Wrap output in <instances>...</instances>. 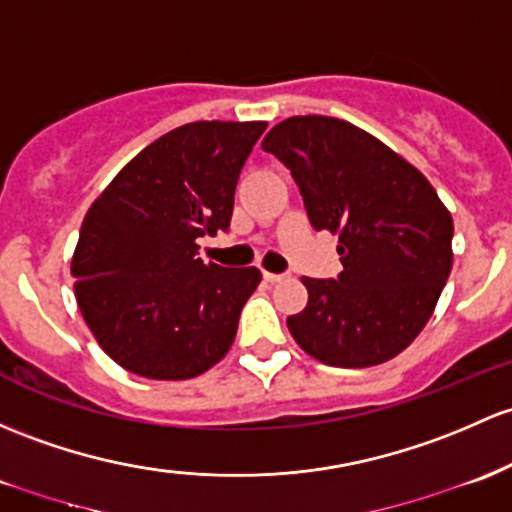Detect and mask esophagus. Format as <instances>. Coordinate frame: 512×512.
<instances>
[{
	"label": "esophagus",
	"mask_w": 512,
	"mask_h": 512,
	"mask_svg": "<svg viewBox=\"0 0 512 512\" xmlns=\"http://www.w3.org/2000/svg\"><path fill=\"white\" fill-rule=\"evenodd\" d=\"M262 277H265V282H269V284H277V282H282V279H286V274H274V272H265V274H262Z\"/></svg>",
	"instance_id": "1"
}]
</instances>
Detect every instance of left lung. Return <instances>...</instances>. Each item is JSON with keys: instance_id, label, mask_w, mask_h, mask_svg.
<instances>
[{"instance_id": "obj_1", "label": "left lung", "mask_w": 512, "mask_h": 512, "mask_svg": "<svg viewBox=\"0 0 512 512\" xmlns=\"http://www.w3.org/2000/svg\"><path fill=\"white\" fill-rule=\"evenodd\" d=\"M291 170L313 228L338 235V279L301 282L286 318L306 355L362 369L406 350L452 272V213L425 174L372 133L333 116H291L262 140Z\"/></svg>"}]
</instances>
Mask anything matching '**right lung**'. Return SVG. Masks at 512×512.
<instances>
[{"label":"right lung","mask_w":512,"mask_h":512,"mask_svg":"<svg viewBox=\"0 0 512 512\" xmlns=\"http://www.w3.org/2000/svg\"><path fill=\"white\" fill-rule=\"evenodd\" d=\"M265 121H194L143 148L89 206L70 272L94 340L128 372L184 381L221 362L262 282L257 267L201 262L226 230Z\"/></svg>","instance_id":"right-lung-1"}]
</instances>
